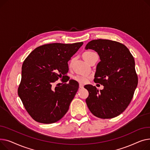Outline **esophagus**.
I'll return each mask as SVG.
<instances>
[{"label": "esophagus", "instance_id": "obj_1", "mask_svg": "<svg viewBox=\"0 0 150 150\" xmlns=\"http://www.w3.org/2000/svg\"><path fill=\"white\" fill-rule=\"evenodd\" d=\"M79 88H83V85L82 83H80L79 84Z\"/></svg>", "mask_w": 150, "mask_h": 150}]
</instances>
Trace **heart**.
<instances>
[{
    "label": "heart",
    "mask_w": 150,
    "mask_h": 150,
    "mask_svg": "<svg viewBox=\"0 0 150 150\" xmlns=\"http://www.w3.org/2000/svg\"><path fill=\"white\" fill-rule=\"evenodd\" d=\"M96 57H98V54H97L96 52L91 51H85L83 54V59L87 62L88 63L91 60H92ZM73 59H71V60H70V64H71V63L73 62ZM73 79L74 80H75L77 82L84 84V83H86L88 82L90 77L86 74H78L74 76Z\"/></svg>",
    "instance_id": "1"
}]
</instances>
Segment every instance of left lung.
<instances>
[{
  "label": "left lung",
  "mask_w": 150,
  "mask_h": 150,
  "mask_svg": "<svg viewBox=\"0 0 150 150\" xmlns=\"http://www.w3.org/2000/svg\"><path fill=\"white\" fill-rule=\"evenodd\" d=\"M85 49L98 53L100 61L94 81L104 86L99 91L91 85L84 86L89 93L87 106L97 117H115L128 107L137 86L134 57L124 44L108 39L93 40Z\"/></svg>",
  "instance_id": "1"
}]
</instances>
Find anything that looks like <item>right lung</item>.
Listing matches in <instances>:
<instances>
[{"mask_svg":"<svg viewBox=\"0 0 150 150\" xmlns=\"http://www.w3.org/2000/svg\"><path fill=\"white\" fill-rule=\"evenodd\" d=\"M83 42L47 43L34 49L22 67L18 95L30 116L38 122L52 124L62 118L79 89L70 80L68 62ZM59 79L61 85L54 86Z\"/></svg>","mask_w":150,"mask_h":150,"instance_id":"right-lung-1","label":"right lung"}]
</instances>
